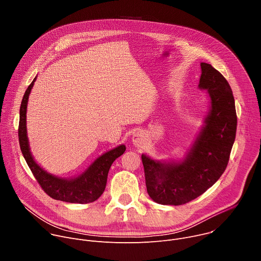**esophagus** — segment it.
Instances as JSON below:
<instances>
[{
  "mask_svg": "<svg viewBox=\"0 0 261 261\" xmlns=\"http://www.w3.org/2000/svg\"><path fill=\"white\" fill-rule=\"evenodd\" d=\"M132 141H133V144L137 147H140L144 142H145V136H144V133L142 131H137L133 134V137H132Z\"/></svg>",
  "mask_w": 261,
  "mask_h": 261,
  "instance_id": "obj_1",
  "label": "esophagus"
}]
</instances>
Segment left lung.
Instances as JSON below:
<instances>
[{
  "mask_svg": "<svg viewBox=\"0 0 261 261\" xmlns=\"http://www.w3.org/2000/svg\"><path fill=\"white\" fill-rule=\"evenodd\" d=\"M200 67L198 88L207 91L211 106L187 155L177 162L141 155L146 191L160 204L180 205L197 198L220 178L229 161L238 123L232 91L211 64L201 63Z\"/></svg>",
  "mask_w": 261,
  "mask_h": 261,
  "instance_id": "left-lung-1",
  "label": "left lung"
}]
</instances>
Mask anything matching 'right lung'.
Listing matches in <instances>:
<instances>
[{
  "label": "right lung",
  "instance_id": "1",
  "mask_svg": "<svg viewBox=\"0 0 261 261\" xmlns=\"http://www.w3.org/2000/svg\"><path fill=\"white\" fill-rule=\"evenodd\" d=\"M35 81L36 77L25 90L19 109L18 140L27 164L43 191L51 198L71 203L93 202L104 192L109 168L117 158L125 153L126 146L121 144L101 155L86 169V171L76 177L64 178L44 170L34 160L30 151L27 135V106Z\"/></svg>",
  "mask_w": 261,
  "mask_h": 261
}]
</instances>
